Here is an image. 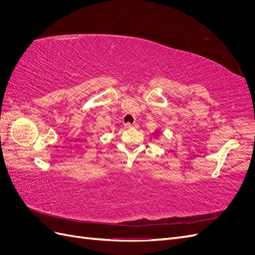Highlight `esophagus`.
Instances as JSON below:
<instances>
[{"label":"esophagus","instance_id":"esophagus-1","mask_svg":"<svg viewBox=\"0 0 255 255\" xmlns=\"http://www.w3.org/2000/svg\"><path fill=\"white\" fill-rule=\"evenodd\" d=\"M125 128H138V125H137V123H132V125H130L129 122H128V123H126V125H125Z\"/></svg>","mask_w":255,"mask_h":255}]
</instances>
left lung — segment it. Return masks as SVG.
<instances>
[{
  "mask_svg": "<svg viewBox=\"0 0 255 255\" xmlns=\"http://www.w3.org/2000/svg\"><path fill=\"white\" fill-rule=\"evenodd\" d=\"M153 135L155 136L156 138H158V137L160 136V130H159V129H158V130H156V132H154V133H153Z\"/></svg>",
  "mask_w": 255,
  "mask_h": 255,
  "instance_id": "1",
  "label": "left lung"
}]
</instances>
